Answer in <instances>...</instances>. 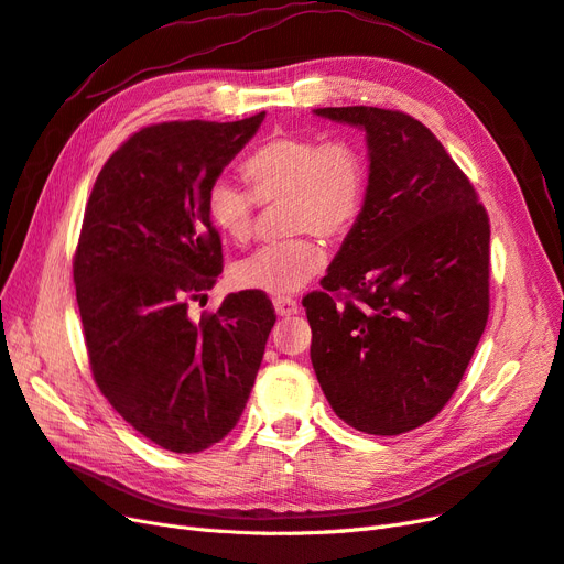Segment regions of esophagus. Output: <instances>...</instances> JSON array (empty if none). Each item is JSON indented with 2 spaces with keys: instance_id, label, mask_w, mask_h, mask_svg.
I'll use <instances>...</instances> for the list:
<instances>
[{
  "instance_id": "esophagus-1",
  "label": "esophagus",
  "mask_w": 564,
  "mask_h": 564,
  "mask_svg": "<svg viewBox=\"0 0 564 564\" xmlns=\"http://www.w3.org/2000/svg\"><path fill=\"white\" fill-rule=\"evenodd\" d=\"M273 310H276L279 316H293L300 312V304L291 295H276L273 297Z\"/></svg>"
}]
</instances>
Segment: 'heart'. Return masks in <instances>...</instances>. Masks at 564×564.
<instances>
[{"label": "heart", "instance_id": "obj_1", "mask_svg": "<svg viewBox=\"0 0 564 564\" xmlns=\"http://www.w3.org/2000/svg\"><path fill=\"white\" fill-rule=\"evenodd\" d=\"M248 191L215 182L205 193L213 229L243 246L252 236L254 203H281L288 236L257 248L234 264L238 288L262 293H295L324 267L321 238H343L359 221L368 196V160L351 141H324L316 134H276L257 147L240 165Z\"/></svg>", "mask_w": 564, "mask_h": 564}]
</instances>
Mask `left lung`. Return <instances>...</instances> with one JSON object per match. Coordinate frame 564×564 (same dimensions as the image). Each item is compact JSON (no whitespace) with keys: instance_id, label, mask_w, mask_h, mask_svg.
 Instances as JSON below:
<instances>
[{"instance_id":"8db88e82","label":"left lung","mask_w":564,"mask_h":564,"mask_svg":"<svg viewBox=\"0 0 564 564\" xmlns=\"http://www.w3.org/2000/svg\"><path fill=\"white\" fill-rule=\"evenodd\" d=\"M361 127L368 196L321 291L302 300L335 415L366 434L432 421L489 318V215L427 127L401 110L316 108Z\"/></svg>"}]
</instances>
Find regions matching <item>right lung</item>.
<instances>
[{
  "label": "right lung",
  "instance_id": "right-lung-1",
  "mask_svg": "<svg viewBox=\"0 0 564 564\" xmlns=\"http://www.w3.org/2000/svg\"><path fill=\"white\" fill-rule=\"evenodd\" d=\"M262 120L143 127L106 160L85 207L73 279L94 382L174 454H198L236 427L276 321L262 291L188 316L221 273L205 193Z\"/></svg>",
  "mask_w": 564,
  "mask_h": 564
}]
</instances>
